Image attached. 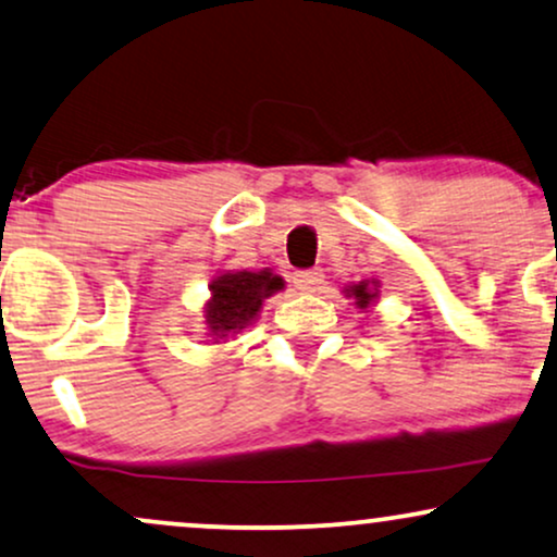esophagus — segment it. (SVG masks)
Masks as SVG:
<instances>
[{
    "label": "esophagus",
    "instance_id": "obj_1",
    "mask_svg": "<svg viewBox=\"0 0 557 557\" xmlns=\"http://www.w3.org/2000/svg\"><path fill=\"white\" fill-rule=\"evenodd\" d=\"M293 283H296L298 290H317L324 283V274H321V270H300L293 277Z\"/></svg>",
    "mask_w": 557,
    "mask_h": 557
}]
</instances>
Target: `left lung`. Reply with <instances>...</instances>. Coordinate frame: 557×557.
<instances>
[{
	"instance_id": "obj_1",
	"label": "left lung",
	"mask_w": 557,
	"mask_h": 557,
	"mask_svg": "<svg viewBox=\"0 0 557 557\" xmlns=\"http://www.w3.org/2000/svg\"><path fill=\"white\" fill-rule=\"evenodd\" d=\"M379 280H363V283H352L345 287V296L347 298H355V306L360 308V311H366V308H371L373 304L379 300Z\"/></svg>"
}]
</instances>
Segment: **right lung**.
Listing matches in <instances>:
<instances>
[{
  "label": "right lung",
  "mask_w": 557,
  "mask_h": 557,
  "mask_svg": "<svg viewBox=\"0 0 557 557\" xmlns=\"http://www.w3.org/2000/svg\"><path fill=\"white\" fill-rule=\"evenodd\" d=\"M285 280L272 270L259 272H220L210 285V300L205 304V326L207 337L220 345V339L236 337L259 317L264 300L280 293Z\"/></svg>",
  "instance_id": "right-lung-1"
}]
</instances>
